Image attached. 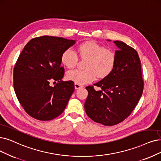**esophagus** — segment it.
Wrapping results in <instances>:
<instances>
[{
    "instance_id": "obj_1",
    "label": "esophagus",
    "mask_w": 161,
    "mask_h": 161,
    "mask_svg": "<svg viewBox=\"0 0 161 161\" xmlns=\"http://www.w3.org/2000/svg\"><path fill=\"white\" fill-rule=\"evenodd\" d=\"M82 88V86H81V85H79V84H77V83H75V88L76 90L79 89V88Z\"/></svg>"
}]
</instances>
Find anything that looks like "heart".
<instances>
[{
    "label": "heart",
    "instance_id": "obj_1",
    "mask_svg": "<svg viewBox=\"0 0 161 161\" xmlns=\"http://www.w3.org/2000/svg\"><path fill=\"white\" fill-rule=\"evenodd\" d=\"M77 51L82 59H88L86 69L68 70V80L79 85H85L94 80L96 76L100 79L105 78L112 72L116 57L112 50L106 49L96 42H87L80 44ZM61 61L63 65L71 68L77 63L78 57L72 48H68L63 52Z\"/></svg>",
    "mask_w": 161,
    "mask_h": 161
}]
</instances>
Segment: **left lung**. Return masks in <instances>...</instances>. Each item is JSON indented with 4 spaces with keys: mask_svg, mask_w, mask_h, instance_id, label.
Listing matches in <instances>:
<instances>
[{
    "mask_svg": "<svg viewBox=\"0 0 161 161\" xmlns=\"http://www.w3.org/2000/svg\"><path fill=\"white\" fill-rule=\"evenodd\" d=\"M108 41H110L108 40ZM118 48L112 72L94 85L88 86L85 103L88 116L104 125H116L127 118L136 108L143 91L141 61L133 47L121 41H114Z\"/></svg>",
    "mask_w": 161,
    "mask_h": 161,
    "instance_id": "1",
    "label": "left lung"
}]
</instances>
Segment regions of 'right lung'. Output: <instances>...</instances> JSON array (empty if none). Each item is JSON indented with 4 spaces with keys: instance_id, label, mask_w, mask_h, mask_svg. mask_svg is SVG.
Instances as JSON below:
<instances>
[{
    "instance_id": "1",
    "label": "right lung",
    "mask_w": 161,
    "mask_h": 161,
    "mask_svg": "<svg viewBox=\"0 0 161 161\" xmlns=\"http://www.w3.org/2000/svg\"><path fill=\"white\" fill-rule=\"evenodd\" d=\"M75 42L60 37H37L19 55L14 68V88L19 102L32 118L51 120L65 109L75 85L71 80H61L65 70L61 57ZM52 81L58 82L51 87Z\"/></svg>"
}]
</instances>
